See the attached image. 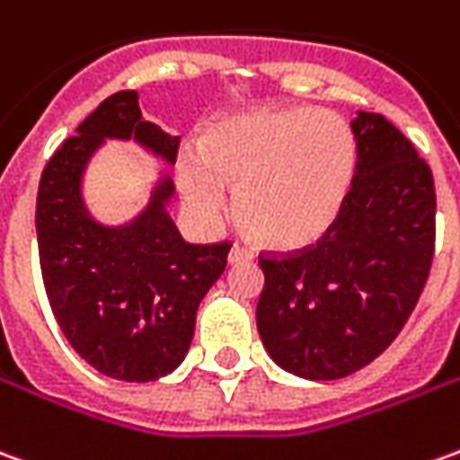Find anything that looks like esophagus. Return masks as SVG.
<instances>
[{
  "instance_id": "34e87169",
  "label": "esophagus",
  "mask_w": 460,
  "mask_h": 460,
  "mask_svg": "<svg viewBox=\"0 0 460 460\" xmlns=\"http://www.w3.org/2000/svg\"><path fill=\"white\" fill-rule=\"evenodd\" d=\"M253 259V253L249 249H243V246H231L229 251V263H241V261H251Z\"/></svg>"
}]
</instances>
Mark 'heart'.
I'll use <instances>...</instances> for the list:
<instances>
[{
    "label": "heart",
    "mask_w": 460,
    "mask_h": 460,
    "mask_svg": "<svg viewBox=\"0 0 460 460\" xmlns=\"http://www.w3.org/2000/svg\"><path fill=\"white\" fill-rule=\"evenodd\" d=\"M355 137L332 113L261 108L221 118L184 155L177 181L199 219L219 221L224 187L236 191V219L261 246L298 251L338 221L355 177Z\"/></svg>",
    "instance_id": "b5f03b06"
}]
</instances>
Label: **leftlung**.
Segmentation results:
<instances>
[{
	"mask_svg": "<svg viewBox=\"0 0 460 460\" xmlns=\"http://www.w3.org/2000/svg\"><path fill=\"white\" fill-rule=\"evenodd\" d=\"M357 167L332 229L298 251H263L256 323L273 362L340 379L394 342L416 308L436 246L431 167L385 115L352 122Z\"/></svg>",
	"mask_w": 460,
	"mask_h": 460,
	"instance_id": "obj_1",
	"label": "left lung"
}]
</instances>
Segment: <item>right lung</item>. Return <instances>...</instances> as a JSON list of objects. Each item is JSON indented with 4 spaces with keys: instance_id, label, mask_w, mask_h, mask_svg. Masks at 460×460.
Listing matches in <instances>:
<instances>
[{
    "instance_id": "obj_1",
    "label": "right lung",
    "mask_w": 460,
    "mask_h": 460,
    "mask_svg": "<svg viewBox=\"0 0 460 460\" xmlns=\"http://www.w3.org/2000/svg\"><path fill=\"white\" fill-rule=\"evenodd\" d=\"M103 137H135L167 162L180 137L142 118L137 91H118L46 162L36 194V239L46 298L85 362L122 382H152L180 365L197 308L217 283L231 241L187 243L162 211L170 181L125 229H103L84 209L78 181Z\"/></svg>"
}]
</instances>
